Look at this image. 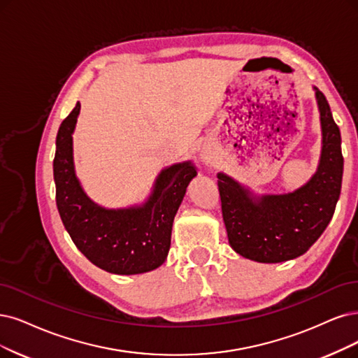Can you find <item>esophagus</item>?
Listing matches in <instances>:
<instances>
[{
  "mask_svg": "<svg viewBox=\"0 0 358 358\" xmlns=\"http://www.w3.org/2000/svg\"><path fill=\"white\" fill-rule=\"evenodd\" d=\"M201 156H202V159H203V161H206V159H208V155H206L205 152H203V153H202Z\"/></svg>",
  "mask_w": 358,
  "mask_h": 358,
  "instance_id": "34e87169",
  "label": "esophagus"
}]
</instances>
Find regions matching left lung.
Instances as JSON below:
<instances>
[{"label":"left lung","mask_w":358,"mask_h":358,"mask_svg":"<svg viewBox=\"0 0 358 358\" xmlns=\"http://www.w3.org/2000/svg\"><path fill=\"white\" fill-rule=\"evenodd\" d=\"M313 90L320 113L322 152L306 184L289 193L257 194L224 172L217 174L229 243L243 258L266 264L298 258L334 217L343 172L341 132L323 92Z\"/></svg>","instance_id":"8db88e82"}]
</instances>
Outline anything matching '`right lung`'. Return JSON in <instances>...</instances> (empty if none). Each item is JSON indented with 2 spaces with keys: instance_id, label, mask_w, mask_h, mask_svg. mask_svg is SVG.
<instances>
[{
  "instance_id": "obj_1",
  "label": "right lung",
  "mask_w": 358,
  "mask_h": 358,
  "mask_svg": "<svg viewBox=\"0 0 358 358\" xmlns=\"http://www.w3.org/2000/svg\"><path fill=\"white\" fill-rule=\"evenodd\" d=\"M81 103L62 122L52 162L56 203L64 229L76 248L99 268L113 274H141L161 267L169 246L172 222L197 176L192 161L164 168L140 205L104 208L84 192L73 164V138Z\"/></svg>"
}]
</instances>
